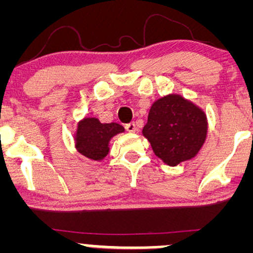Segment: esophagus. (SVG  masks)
I'll list each match as a JSON object with an SVG mask.
<instances>
[{"label":"esophagus","mask_w":253,"mask_h":253,"mask_svg":"<svg viewBox=\"0 0 253 253\" xmlns=\"http://www.w3.org/2000/svg\"><path fill=\"white\" fill-rule=\"evenodd\" d=\"M125 128H126V129L128 130V132H130V133L135 132V130H136V124H135V123H129V124H127L126 126H125Z\"/></svg>","instance_id":"esophagus-1"}]
</instances>
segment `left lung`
Here are the masks:
<instances>
[{"label": "left lung", "instance_id": "left-lung-1", "mask_svg": "<svg viewBox=\"0 0 253 253\" xmlns=\"http://www.w3.org/2000/svg\"><path fill=\"white\" fill-rule=\"evenodd\" d=\"M143 133L156 156L175 167L201 149L207 135V120L189 101L169 95L152 104Z\"/></svg>", "mask_w": 253, "mask_h": 253}]
</instances>
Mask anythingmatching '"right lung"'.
<instances>
[{"label": "right lung", "instance_id": "add662e5", "mask_svg": "<svg viewBox=\"0 0 253 253\" xmlns=\"http://www.w3.org/2000/svg\"><path fill=\"white\" fill-rule=\"evenodd\" d=\"M121 132L124 127L119 124H101L97 119H84L77 129L78 152L89 159L100 161L108 153L110 138Z\"/></svg>", "mask_w": 253, "mask_h": 253}]
</instances>
